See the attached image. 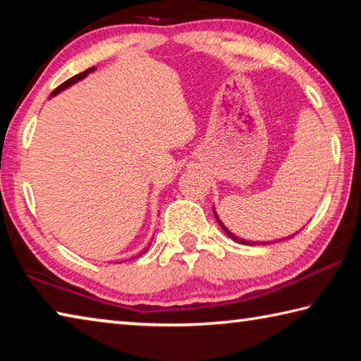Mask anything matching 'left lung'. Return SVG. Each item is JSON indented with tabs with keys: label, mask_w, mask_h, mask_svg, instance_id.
I'll use <instances>...</instances> for the list:
<instances>
[{
	"label": "left lung",
	"mask_w": 361,
	"mask_h": 361,
	"mask_svg": "<svg viewBox=\"0 0 361 361\" xmlns=\"http://www.w3.org/2000/svg\"><path fill=\"white\" fill-rule=\"evenodd\" d=\"M213 212H215V210H213ZM215 218L218 219V224L219 226H221V229L226 232V234H228L229 237H231V239L232 240H234V242H239V243H243V245H256V243H259V242H248V240H243V239H240V237H237L235 234H232V232L228 229V228H226V226L221 223V219H219L218 218V215H216V213H215ZM293 235H295V234H293ZM291 235V237H293ZM262 243V242H261ZM266 243H269V242H264V245H266Z\"/></svg>",
	"instance_id": "1"
}]
</instances>
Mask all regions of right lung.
<instances>
[{
    "instance_id": "1",
    "label": "right lung",
    "mask_w": 361,
    "mask_h": 361,
    "mask_svg": "<svg viewBox=\"0 0 361 361\" xmlns=\"http://www.w3.org/2000/svg\"><path fill=\"white\" fill-rule=\"evenodd\" d=\"M95 68L92 66V68H89V70H85V71H82V73H79V75H76V76H73V78H70L68 81H65L63 84H60L57 89H54V92L51 94V97H54V95H57L59 92H62V90H65L66 87H70V85H73V84H76L78 81H81V79H84L85 76L89 75V73H92Z\"/></svg>"
}]
</instances>
